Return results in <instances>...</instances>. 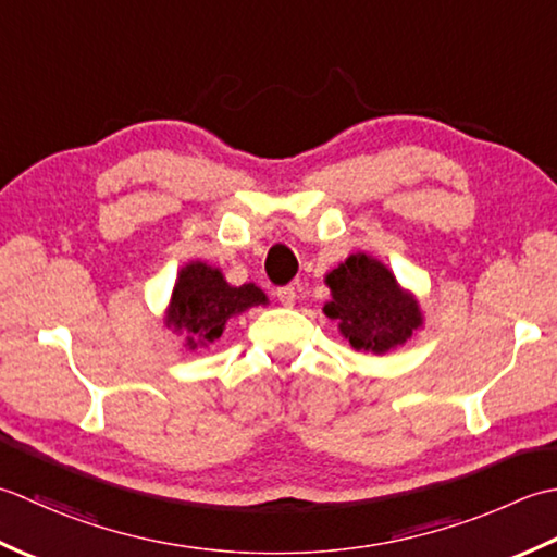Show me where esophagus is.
Masks as SVG:
<instances>
[{"instance_id":"obj_1","label":"esophagus","mask_w":557,"mask_h":557,"mask_svg":"<svg viewBox=\"0 0 557 557\" xmlns=\"http://www.w3.org/2000/svg\"><path fill=\"white\" fill-rule=\"evenodd\" d=\"M295 298H298V295H295L293 286H283V288L276 290V300L283 305V308H293Z\"/></svg>"}]
</instances>
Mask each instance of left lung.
<instances>
[{"label": "left lung", "mask_w": 557, "mask_h": 557, "mask_svg": "<svg viewBox=\"0 0 557 557\" xmlns=\"http://www.w3.org/2000/svg\"><path fill=\"white\" fill-rule=\"evenodd\" d=\"M324 281L332 290L324 314L338 320V332L356 350L389 354L423 326L418 300L396 283L387 267L366 252L350 255Z\"/></svg>", "instance_id": "1"}]
</instances>
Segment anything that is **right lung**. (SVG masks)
<instances>
[{
    "mask_svg": "<svg viewBox=\"0 0 557 557\" xmlns=\"http://www.w3.org/2000/svg\"><path fill=\"white\" fill-rule=\"evenodd\" d=\"M267 295L255 283L231 286L221 269L203 262H189L180 269L165 312V324L185 334V346L197 350L221 338L231 317L243 314L255 305H267Z\"/></svg>",
    "mask_w": 557,
    "mask_h": 557,
    "instance_id": "obj_1",
    "label": "right lung"
}]
</instances>
